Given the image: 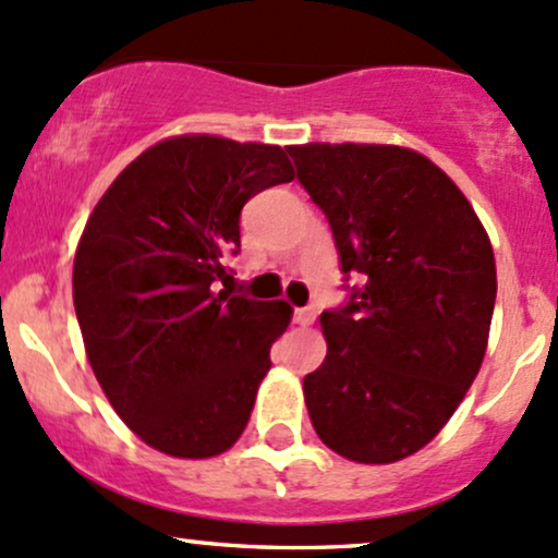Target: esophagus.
<instances>
[{
  "instance_id": "34e87169",
  "label": "esophagus",
  "mask_w": 558,
  "mask_h": 558,
  "mask_svg": "<svg viewBox=\"0 0 558 558\" xmlns=\"http://www.w3.org/2000/svg\"><path fill=\"white\" fill-rule=\"evenodd\" d=\"M315 317H317L315 306H301V310L293 312V319H296L299 325H304V328H306V325L315 323Z\"/></svg>"
}]
</instances>
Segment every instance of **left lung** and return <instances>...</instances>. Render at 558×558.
<instances>
[{
  "instance_id": "8db88e82",
  "label": "left lung",
  "mask_w": 558,
  "mask_h": 558,
  "mask_svg": "<svg viewBox=\"0 0 558 558\" xmlns=\"http://www.w3.org/2000/svg\"><path fill=\"white\" fill-rule=\"evenodd\" d=\"M328 217L341 272L360 278L319 315L328 356L304 377L325 446L390 464L427 446L483 364L496 259L483 222L438 165L403 146H288Z\"/></svg>"
}]
</instances>
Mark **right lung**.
Here are the masks:
<instances>
[{"instance_id": "obj_1", "label": "right lung", "mask_w": 558, "mask_h": 558, "mask_svg": "<svg viewBox=\"0 0 558 558\" xmlns=\"http://www.w3.org/2000/svg\"><path fill=\"white\" fill-rule=\"evenodd\" d=\"M293 175L280 146L165 138L114 178L83 228L73 304L88 362L157 451L209 459L246 427L291 306L220 280L241 248L243 204Z\"/></svg>"}]
</instances>
